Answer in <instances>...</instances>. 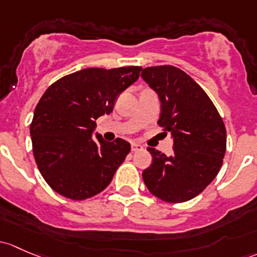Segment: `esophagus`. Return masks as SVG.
<instances>
[{"instance_id":"1","label":"esophagus","mask_w":257,"mask_h":257,"mask_svg":"<svg viewBox=\"0 0 257 257\" xmlns=\"http://www.w3.org/2000/svg\"><path fill=\"white\" fill-rule=\"evenodd\" d=\"M143 149H144V147L142 144H138V143L132 144V151H142Z\"/></svg>"}]
</instances>
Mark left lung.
<instances>
[{"label":"left lung","mask_w":257,"mask_h":257,"mask_svg":"<svg viewBox=\"0 0 257 257\" xmlns=\"http://www.w3.org/2000/svg\"><path fill=\"white\" fill-rule=\"evenodd\" d=\"M142 77L161 103L158 124L171 133L174 153L148 148L153 161L143 180L154 196L170 203L190 201L214 180L223 164L226 131L203 88L171 65L147 67Z\"/></svg>","instance_id":"1"}]
</instances>
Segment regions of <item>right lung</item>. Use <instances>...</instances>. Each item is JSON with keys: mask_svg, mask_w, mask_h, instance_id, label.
Instances as JSON below:
<instances>
[{"mask_svg": "<svg viewBox=\"0 0 257 257\" xmlns=\"http://www.w3.org/2000/svg\"><path fill=\"white\" fill-rule=\"evenodd\" d=\"M140 70L83 69L61 77L43 94L31 137L38 169L55 192L82 201L109 185L131 144L93 134L94 120L112 112L119 94L139 79Z\"/></svg>", "mask_w": 257, "mask_h": 257, "instance_id": "obj_1", "label": "right lung"}]
</instances>
